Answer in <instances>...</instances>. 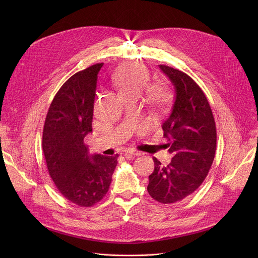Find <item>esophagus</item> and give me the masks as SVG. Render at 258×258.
Here are the masks:
<instances>
[{
	"label": "esophagus",
	"instance_id": "34e87169",
	"mask_svg": "<svg viewBox=\"0 0 258 258\" xmlns=\"http://www.w3.org/2000/svg\"><path fill=\"white\" fill-rule=\"evenodd\" d=\"M125 155H131V156H140L142 155L141 152L139 151H136V150H128L125 152Z\"/></svg>",
	"mask_w": 258,
	"mask_h": 258
}]
</instances>
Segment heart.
Returning a JSON list of instances; mask_svg holds the SVG:
<instances>
[{
    "instance_id": "obj_1",
    "label": "heart",
    "mask_w": 258,
    "mask_h": 258,
    "mask_svg": "<svg viewBox=\"0 0 258 258\" xmlns=\"http://www.w3.org/2000/svg\"><path fill=\"white\" fill-rule=\"evenodd\" d=\"M112 83L125 97H140L150 81V73L144 65L134 64L116 69L111 76ZM169 97V91L164 84H155L148 90V100L157 107H163Z\"/></svg>"
}]
</instances>
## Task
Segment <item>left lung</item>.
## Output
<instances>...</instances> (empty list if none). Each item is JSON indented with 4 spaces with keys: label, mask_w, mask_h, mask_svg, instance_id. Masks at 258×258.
Masks as SVG:
<instances>
[{
    "label": "left lung",
    "mask_w": 258,
    "mask_h": 258,
    "mask_svg": "<svg viewBox=\"0 0 258 258\" xmlns=\"http://www.w3.org/2000/svg\"><path fill=\"white\" fill-rule=\"evenodd\" d=\"M159 68L173 88L174 99L163 122L165 148L171 162L162 166L157 158L147 187L150 196L163 204L182 200L205 179L216 149V128L210 105L201 88L185 72L166 65Z\"/></svg>",
    "instance_id": "8db88e82"
}]
</instances>
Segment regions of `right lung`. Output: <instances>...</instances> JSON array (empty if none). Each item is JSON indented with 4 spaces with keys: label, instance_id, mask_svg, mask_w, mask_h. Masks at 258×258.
<instances>
[{
    "label": "right lung",
    "instance_id": "obj_1",
    "mask_svg": "<svg viewBox=\"0 0 258 258\" xmlns=\"http://www.w3.org/2000/svg\"><path fill=\"white\" fill-rule=\"evenodd\" d=\"M104 63L77 72L54 97L43 132L47 167L58 191L70 202L90 207L109 190L118 154H90L84 143L92 133L98 75Z\"/></svg>",
    "mask_w": 258,
    "mask_h": 258
}]
</instances>
